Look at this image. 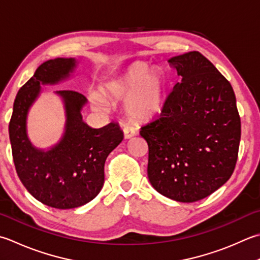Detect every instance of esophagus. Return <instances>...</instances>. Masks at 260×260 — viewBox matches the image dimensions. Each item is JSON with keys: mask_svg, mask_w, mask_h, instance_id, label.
I'll list each match as a JSON object with an SVG mask.
<instances>
[{"mask_svg": "<svg viewBox=\"0 0 260 260\" xmlns=\"http://www.w3.org/2000/svg\"><path fill=\"white\" fill-rule=\"evenodd\" d=\"M123 132H124V137L126 140L132 139V137L136 135V131L131 126H124Z\"/></svg>", "mask_w": 260, "mask_h": 260, "instance_id": "34e87169", "label": "esophagus"}]
</instances>
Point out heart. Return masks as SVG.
<instances>
[{
    "label": "heart",
    "mask_w": 260,
    "mask_h": 260,
    "mask_svg": "<svg viewBox=\"0 0 260 260\" xmlns=\"http://www.w3.org/2000/svg\"><path fill=\"white\" fill-rule=\"evenodd\" d=\"M146 65L136 63L119 76L107 81L99 89V94L91 93L90 100L98 109L106 103L119 104L124 101L125 114L135 120L154 118L164 108L167 80L160 70H150Z\"/></svg>",
    "instance_id": "b5f03b06"
}]
</instances>
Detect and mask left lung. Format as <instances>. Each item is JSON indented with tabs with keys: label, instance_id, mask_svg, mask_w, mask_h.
I'll return each instance as SVG.
<instances>
[{
	"label": "left lung",
	"instance_id": "left-lung-1",
	"mask_svg": "<svg viewBox=\"0 0 260 260\" xmlns=\"http://www.w3.org/2000/svg\"><path fill=\"white\" fill-rule=\"evenodd\" d=\"M180 82L161 115L141 127L149 145L147 177L154 189L182 203L201 201L230 179L241 121L230 82L205 56L171 57Z\"/></svg>",
	"mask_w": 260,
	"mask_h": 260
}]
</instances>
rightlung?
<instances>
[{"label": "right lung", "mask_w": 260, "mask_h": 260, "mask_svg": "<svg viewBox=\"0 0 260 260\" xmlns=\"http://www.w3.org/2000/svg\"><path fill=\"white\" fill-rule=\"evenodd\" d=\"M75 58H55L43 63L15 96L9 124L15 170L23 186L43 204L70 210L80 207L99 194L105 182L107 156L124 139L120 127L110 123L92 128L81 110L86 98L76 91H56L63 100L65 128L57 144L43 150L30 142L27 117L45 84L68 79L76 68Z\"/></svg>", "instance_id": "1"}]
</instances>
